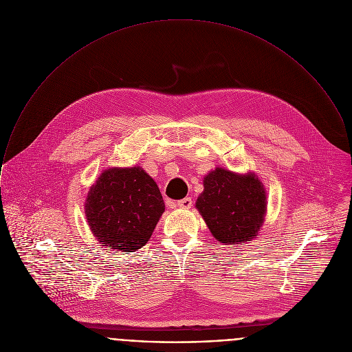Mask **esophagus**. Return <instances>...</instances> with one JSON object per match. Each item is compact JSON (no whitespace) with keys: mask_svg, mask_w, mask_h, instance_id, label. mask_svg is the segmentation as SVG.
Wrapping results in <instances>:
<instances>
[{"mask_svg":"<svg viewBox=\"0 0 352 352\" xmlns=\"http://www.w3.org/2000/svg\"><path fill=\"white\" fill-rule=\"evenodd\" d=\"M176 206H177L179 209H184V210H187V209H190V208L192 206V199H191V198L180 199V201L176 204Z\"/></svg>","mask_w":352,"mask_h":352,"instance_id":"1","label":"esophagus"}]
</instances>
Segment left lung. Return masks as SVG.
<instances>
[{
  "label": "left lung",
  "instance_id": "left-lung-1",
  "mask_svg": "<svg viewBox=\"0 0 352 352\" xmlns=\"http://www.w3.org/2000/svg\"><path fill=\"white\" fill-rule=\"evenodd\" d=\"M195 208L217 241L240 247L262 230L266 190L254 172L236 173L217 166L204 177V191Z\"/></svg>",
  "mask_w": 352,
  "mask_h": 352
}]
</instances>
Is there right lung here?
<instances>
[{
	"mask_svg": "<svg viewBox=\"0 0 352 352\" xmlns=\"http://www.w3.org/2000/svg\"><path fill=\"white\" fill-rule=\"evenodd\" d=\"M164 212L157 183L140 166L102 170L85 202L87 224L100 244L126 254L148 241Z\"/></svg>",
	"mask_w": 352,
	"mask_h": 352,
	"instance_id": "obj_1",
	"label": "right lung"
}]
</instances>
